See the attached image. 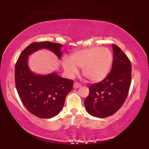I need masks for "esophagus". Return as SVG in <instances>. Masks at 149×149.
Masks as SVG:
<instances>
[{
	"instance_id": "34e87169",
	"label": "esophagus",
	"mask_w": 149,
	"mask_h": 149,
	"mask_svg": "<svg viewBox=\"0 0 149 149\" xmlns=\"http://www.w3.org/2000/svg\"><path fill=\"white\" fill-rule=\"evenodd\" d=\"M81 86V85L78 84V83H75L73 85V87H74V89H77V88H79Z\"/></svg>"
}]
</instances>
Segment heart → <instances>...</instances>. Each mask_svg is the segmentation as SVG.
<instances>
[{
  "label": "heart",
  "instance_id": "obj_1",
  "mask_svg": "<svg viewBox=\"0 0 149 149\" xmlns=\"http://www.w3.org/2000/svg\"><path fill=\"white\" fill-rule=\"evenodd\" d=\"M113 62V54L107 48L91 47L77 50L70 60L64 58L62 66L69 76H74L82 69V74L88 81L97 83L104 79L109 74Z\"/></svg>",
  "mask_w": 149,
  "mask_h": 149
}]
</instances>
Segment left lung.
<instances>
[{
    "label": "left lung",
    "instance_id": "left-lung-1",
    "mask_svg": "<svg viewBox=\"0 0 149 149\" xmlns=\"http://www.w3.org/2000/svg\"><path fill=\"white\" fill-rule=\"evenodd\" d=\"M114 52L111 72L102 81L89 87L85 100L87 112L93 116L107 118L122 107L129 92L132 81V64L122 49L112 45Z\"/></svg>",
    "mask_w": 149,
    "mask_h": 149
}]
</instances>
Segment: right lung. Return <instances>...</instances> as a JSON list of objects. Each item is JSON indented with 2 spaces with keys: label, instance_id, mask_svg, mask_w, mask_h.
I'll return each mask as SVG.
<instances>
[{
  "label": "right lung",
  "instance_id": "obj_1",
  "mask_svg": "<svg viewBox=\"0 0 149 149\" xmlns=\"http://www.w3.org/2000/svg\"><path fill=\"white\" fill-rule=\"evenodd\" d=\"M62 47L61 44L49 41L33 42L22 51L16 64L15 84L20 99L27 110L40 118L49 119L59 114L74 81L55 72L35 74L29 67V56L39 50L47 49L60 59Z\"/></svg>",
  "mask_w": 149,
  "mask_h": 149
}]
</instances>
